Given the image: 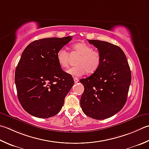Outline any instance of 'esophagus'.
Returning <instances> with one entry per match:
<instances>
[{
	"label": "esophagus",
	"mask_w": 149,
	"mask_h": 149,
	"mask_svg": "<svg viewBox=\"0 0 149 149\" xmlns=\"http://www.w3.org/2000/svg\"><path fill=\"white\" fill-rule=\"evenodd\" d=\"M74 82H75V83H78L79 82V79L78 78H77V77H74Z\"/></svg>",
	"instance_id": "obj_1"
}]
</instances>
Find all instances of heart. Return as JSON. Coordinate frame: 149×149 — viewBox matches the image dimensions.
Here are the masks:
<instances>
[{"instance_id":"b5f03b06","label":"heart","mask_w":149,"mask_h":149,"mask_svg":"<svg viewBox=\"0 0 149 149\" xmlns=\"http://www.w3.org/2000/svg\"><path fill=\"white\" fill-rule=\"evenodd\" d=\"M72 54L79 55L76 62L77 66L67 70L72 76L79 77L86 72L92 74L100 68L102 62L101 54L93 49L92 46L85 42H79L72 46ZM70 54L65 49L61 48L57 53V60L61 68H66L69 65Z\"/></svg>"}]
</instances>
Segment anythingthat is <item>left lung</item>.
Instances as JSON below:
<instances>
[{"instance_id": "8db88e82", "label": "left lung", "mask_w": 149, "mask_h": 149, "mask_svg": "<svg viewBox=\"0 0 149 149\" xmlns=\"http://www.w3.org/2000/svg\"><path fill=\"white\" fill-rule=\"evenodd\" d=\"M88 40L101 54L102 62L95 73L79 81L84 88L80 104L88 117L104 119L117 113L126 103L131 72L121 48L105 41Z\"/></svg>"}]
</instances>
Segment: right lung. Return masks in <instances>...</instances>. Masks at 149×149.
Returning a JSON list of instances; mask_svg holds the SVG:
<instances>
[{"instance_id": "add662e5", "label": "right lung", "mask_w": 149, "mask_h": 149, "mask_svg": "<svg viewBox=\"0 0 149 149\" xmlns=\"http://www.w3.org/2000/svg\"><path fill=\"white\" fill-rule=\"evenodd\" d=\"M72 37L34 40L23 51L15 70L17 96L23 109L39 118L56 115L74 84L71 75L63 71L57 53Z\"/></svg>"}]
</instances>
